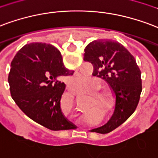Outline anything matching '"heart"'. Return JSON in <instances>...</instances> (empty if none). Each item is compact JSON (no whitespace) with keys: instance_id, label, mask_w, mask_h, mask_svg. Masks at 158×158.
Masks as SVG:
<instances>
[{"instance_id":"1","label":"heart","mask_w":158,"mask_h":158,"mask_svg":"<svg viewBox=\"0 0 158 158\" xmlns=\"http://www.w3.org/2000/svg\"><path fill=\"white\" fill-rule=\"evenodd\" d=\"M86 81V78L84 77H74L72 80H71V84L73 87H77L81 84ZM103 88L102 83L100 82V79H95L93 80V82L91 83L90 87H89V90L91 92H94L93 94L94 97H91V106H94L98 104L100 106V108L104 109L107 113H110L111 110L112 104H111V97L110 95L106 93V92H99ZM98 109L95 108L93 111H96ZM91 113L88 114L87 116H89Z\"/></svg>"}]
</instances>
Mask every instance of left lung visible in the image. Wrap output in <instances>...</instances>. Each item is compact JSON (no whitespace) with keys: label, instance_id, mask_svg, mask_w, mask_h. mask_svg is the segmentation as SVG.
Listing matches in <instances>:
<instances>
[{"label":"left lung","instance_id":"8db88e82","mask_svg":"<svg viewBox=\"0 0 158 158\" xmlns=\"http://www.w3.org/2000/svg\"><path fill=\"white\" fill-rule=\"evenodd\" d=\"M84 60L94 67L93 75L105 79L116 96L115 108L110 120L104 127L94 129L106 134L124 123L138 105L141 90V71L135 59L118 42L99 39L89 43Z\"/></svg>","mask_w":158,"mask_h":158}]
</instances>
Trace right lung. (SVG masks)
Instances as JSON below:
<instances>
[{"instance_id":"add662e5","label":"right lung","mask_w":158,"mask_h":158,"mask_svg":"<svg viewBox=\"0 0 158 158\" xmlns=\"http://www.w3.org/2000/svg\"><path fill=\"white\" fill-rule=\"evenodd\" d=\"M64 67L60 52L51 44H26L10 63V94L23 113L52 131L74 129L64 117L60 100L66 85L64 76L73 75Z\"/></svg>"}]
</instances>
